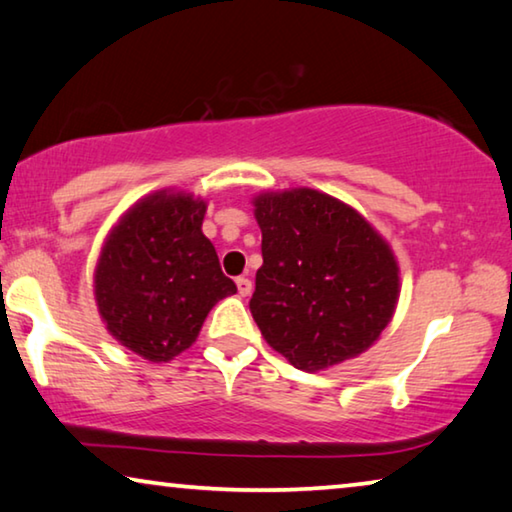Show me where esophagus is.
Here are the masks:
<instances>
[{
  "label": "esophagus",
  "mask_w": 512,
  "mask_h": 512,
  "mask_svg": "<svg viewBox=\"0 0 512 512\" xmlns=\"http://www.w3.org/2000/svg\"><path fill=\"white\" fill-rule=\"evenodd\" d=\"M235 283H238L240 297H249L251 290H254V283H251L247 277H238V279H235Z\"/></svg>",
  "instance_id": "esophagus-1"
}]
</instances>
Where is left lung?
<instances>
[{"label":"left lung","instance_id":"1","mask_svg":"<svg viewBox=\"0 0 512 512\" xmlns=\"http://www.w3.org/2000/svg\"><path fill=\"white\" fill-rule=\"evenodd\" d=\"M263 265L249 309L267 345L300 371L359 357L396 311L400 270L364 215L311 187L254 196Z\"/></svg>","mask_w":512,"mask_h":512}]
</instances>
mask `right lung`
<instances>
[{
    "label": "right lung",
    "instance_id": "add662e5",
    "mask_svg": "<svg viewBox=\"0 0 512 512\" xmlns=\"http://www.w3.org/2000/svg\"><path fill=\"white\" fill-rule=\"evenodd\" d=\"M206 208L201 196L153 192L102 245L93 272L100 318L123 348L153 364L190 348L212 306L238 293L201 231Z\"/></svg>",
    "mask_w": 512,
    "mask_h": 512
}]
</instances>
